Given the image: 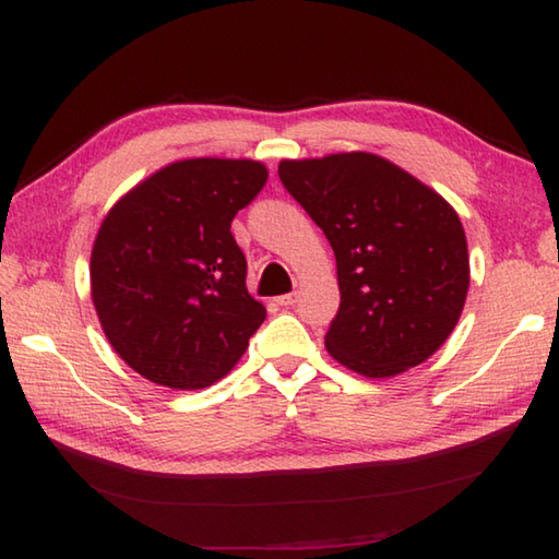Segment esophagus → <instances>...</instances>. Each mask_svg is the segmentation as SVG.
<instances>
[{
  "mask_svg": "<svg viewBox=\"0 0 559 559\" xmlns=\"http://www.w3.org/2000/svg\"><path fill=\"white\" fill-rule=\"evenodd\" d=\"M278 302H281L283 307H293L295 302H298V293H288V295H283V298H278Z\"/></svg>",
  "mask_w": 559,
  "mask_h": 559,
  "instance_id": "esophagus-1",
  "label": "esophagus"
}]
</instances>
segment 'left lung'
Segmentation results:
<instances>
[{"label": "left lung", "instance_id": "1", "mask_svg": "<svg viewBox=\"0 0 559 559\" xmlns=\"http://www.w3.org/2000/svg\"><path fill=\"white\" fill-rule=\"evenodd\" d=\"M278 177L336 257L341 305L326 350L365 377H394L430 358L468 293L456 211L372 153L281 160Z\"/></svg>", "mask_w": 559, "mask_h": 559}]
</instances>
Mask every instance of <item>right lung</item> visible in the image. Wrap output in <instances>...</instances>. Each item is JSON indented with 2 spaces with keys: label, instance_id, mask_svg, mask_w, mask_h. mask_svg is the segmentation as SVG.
<instances>
[{
  "label": "right lung",
  "instance_id": "obj_1",
  "mask_svg": "<svg viewBox=\"0 0 559 559\" xmlns=\"http://www.w3.org/2000/svg\"><path fill=\"white\" fill-rule=\"evenodd\" d=\"M266 177L254 160H180L103 221L91 254L93 305L112 348L141 377L204 389L242 358L266 307L247 293L230 223Z\"/></svg>",
  "mask_w": 559,
  "mask_h": 559
}]
</instances>
